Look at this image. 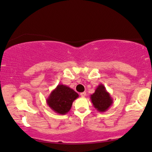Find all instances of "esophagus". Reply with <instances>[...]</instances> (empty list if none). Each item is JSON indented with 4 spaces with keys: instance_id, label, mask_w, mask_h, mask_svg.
<instances>
[{
    "instance_id": "obj_1",
    "label": "esophagus",
    "mask_w": 152,
    "mask_h": 152,
    "mask_svg": "<svg viewBox=\"0 0 152 152\" xmlns=\"http://www.w3.org/2000/svg\"><path fill=\"white\" fill-rule=\"evenodd\" d=\"M86 95V92H81V93H80V96L82 97H85Z\"/></svg>"
}]
</instances>
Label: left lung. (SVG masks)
Here are the masks:
<instances>
[{
  "mask_svg": "<svg viewBox=\"0 0 152 152\" xmlns=\"http://www.w3.org/2000/svg\"><path fill=\"white\" fill-rule=\"evenodd\" d=\"M91 100L94 107L99 112H105L113 103V99L102 84L96 87L94 92L91 95Z\"/></svg>",
  "mask_w": 152,
  "mask_h": 152,
  "instance_id": "1",
  "label": "left lung"
}]
</instances>
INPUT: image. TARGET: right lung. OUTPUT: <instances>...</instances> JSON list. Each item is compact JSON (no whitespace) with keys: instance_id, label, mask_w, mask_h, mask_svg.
<instances>
[{"instance_id":"right-lung-1","label":"right lung","mask_w":152,"mask_h":152,"mask_svg":"<svg viewBox=\"0 0 152 152\" xmlns=\"http://www.w3.org/2000/svg\"><path fill=\"white\" fill-rule=\"evenodd\" d=\"M78 96V94L69 86L58 84L49 95L46 102L56 113L65 115L70 111L73 102Z\"/></svg>"}]
</instances>
